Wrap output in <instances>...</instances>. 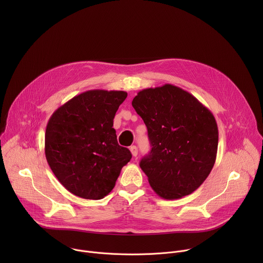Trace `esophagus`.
<instances>
[{
    "label": "esophagus",
    "instance_id": "34e87169",
    "mask_svg": "<svg viewBox=\"0 0 263 263\" xmlns=\"http://www.w3.org/2000/svg\"><path fill=\"white\" fill-rule=\"evenodd\" d=\"M130 151H131V153H132V155H133L134 157H136V156H137L138 151H137V147H136V145H132V146L130 147Z\"/></svg>",
    "mask_w": 263,
    "mask_h": 263
}]
</instances>
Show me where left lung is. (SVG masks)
<instances>
[{
    "label": "left lung",
    "instance_id": "obj_1",
    "mask_svg": "<svg viewBox=\"0 0 263 263\" xmlns=\"http://www.w3.org/2000/svg\"><path fill=\"white\" fill-rule=\"evenodd\" d=\"M132 106L147 128L152 146L139 165L153 191L165 200L193 194L216 159L218 129L212 112L172 84L140 90Z\"/></svg>",
    "mask_w": 263,
    "mask_h": 263
}]
</instances>
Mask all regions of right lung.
I'll return each mask as SVG.
<instances>
[{"instance_id": "obj_1", "label": "right lung", "mask_w": 263, "mask_h": 263, "mask_svg": "<svg viewBox=\"0 0 263 263\" xmlns=\"http://www.w3.org/2000/svg\"><path fill=\"white\" fill-rule=\"evenodd\" d=\"M128 93L92 89L73 97L50 118L45 136L47 161L72 195L100 200L116 185L132 158L118 143L114 119Z\"/></svg>"}]
</instances>
